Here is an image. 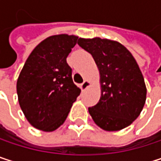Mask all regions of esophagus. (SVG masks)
<instances>
[{
	"label": "esophagus",
	"instance_id": "esophagus-1",
	"mask_svg": "<svg viewBox=\"0 0 161 161\" xmlns=\"http://www.w3.org/2000/svg\"><path fill=\"white\" fill-rule=\"evenodd\" d=\"M90 85H91V83L89 82L88 80H85L82 84L80 85V87L82 90H86L88 86H90Z\"/></svg>",
	"mask_w": 161,
	"mask_h": 161
}]
</instances>
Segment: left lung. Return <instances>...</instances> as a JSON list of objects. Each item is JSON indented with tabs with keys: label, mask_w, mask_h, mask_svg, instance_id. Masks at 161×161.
<instances>
[{
	"label": "left lung",
	"mask_w": 161,
	"mask_h": 161,
	"mask_svg": "<svg viewBox=\"0 0 161 161\" xmlns=\"http://www.w3.org/2000/svg\"><path fill=\"white\" fill-rule=\"evenodd\" d=\"M78 45L92 55L100 73L101 98L88 108L93 121L106 131L127 128L140 115L146 100L145 79L137 61L117 41L79 38Z\"/></svg>",
	"instance_id": "left-lung-1"
}]
</instances>
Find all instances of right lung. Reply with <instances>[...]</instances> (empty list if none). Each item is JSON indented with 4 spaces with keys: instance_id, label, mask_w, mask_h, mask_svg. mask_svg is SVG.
Segmentation results:
<instances>
[{
    "instance_id": "1",
    "label": "right lung",
    "mask_w": 161,
    "mask_h": 161,
    "mask_svg": "<svg viewBox=\"0 0 161 161\" xmlns=\"http://www.w3.org/2000/svg\"><path fill=\"white\" fill-rule=\"evenodd\" d=\"M77 40L65 33L46 38L31 51L18 75L19 106L37 130L50 132L59 128L80 95L66 61Z\"/></svg>"
}]
</instances>
